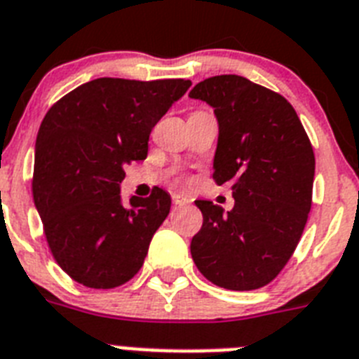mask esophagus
<instances>
[{"label":"esophagus","instance_id":"1","mask_svg":"<svg viewBox=\"0 0 359 359\" xmlns=\"http://www.w3.org/2000/svg\"><path fill=\"white\" fill-rule=\"evenodd\" d=\"M171 201H173L175 206H186V204H189L188 198L182 197V195H179V194L171 195Z\"/></svg>","mask_w":359,"mask_h":359}]
</instances>
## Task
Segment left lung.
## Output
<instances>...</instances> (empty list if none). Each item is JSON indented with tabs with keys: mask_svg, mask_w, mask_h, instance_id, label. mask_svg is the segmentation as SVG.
Masks as SVG:
<instances>
[{
	"mask_svg": "<svg viewBox=\"0 0 359 359\" xmlns=\"http://www.w3.org/2000/svg\"><path fill=\"white\" fill-rule=\"evenodd\" d=\"M219 122L213 180L231 186L233 210L195 201L203 228L191 257L208 281L255 290L273 281L299 243L314 186L316 158L290 102L248 78L221 74L189 91Z\"/></svg>",
	"mask_w": 359,
	"mask_h": 359,
	"instance_id": "1",
	"label": "left lung"
}]
</instances>
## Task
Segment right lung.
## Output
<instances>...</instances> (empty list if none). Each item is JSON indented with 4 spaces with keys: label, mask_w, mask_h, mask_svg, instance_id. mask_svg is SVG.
<instances>
[{
    "label": "right lung",
    "mask_w": 359,
    "mask_h": 359,
    "mask_svg": "<svg viewBox=\"0 0 359 359\" xmlns=\"http://www.w3.org/2000/svg\"><path fill=\"white\" fill-rule=\"evenodd\" d=\"M191 82L96 78L47 111L36 137L32 197L54 261L89 288H116L142 268L171 197L120 198L123 168L147 156L155 123Z\"/></svg>",
    "instance_id": "1"
}]
</instances>
